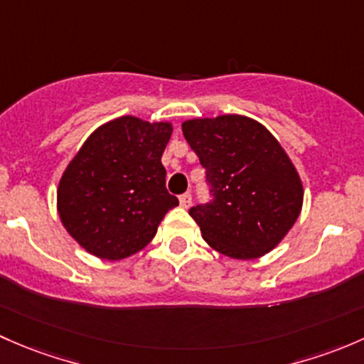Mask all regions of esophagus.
I'll return each mask as SVG.
<instances>
[{"label": "esophagus", "mask_w": 364, "mask_h": 364, "mask_svg": "<svg viewBox=\"0 0 364 364\" xmlns=\"http://www.w3.org/2000/svg\"><path fill=\"white\" fill-rule=\"evenodd\" d=\"M178 201H181L182 208H189L191 201H193V196H191V193H186V194H182L181 198H178Z\"/></svg>", "instance_id": "obj_1"}]
</instances>
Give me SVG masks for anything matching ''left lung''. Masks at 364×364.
Masks as SVG:
<instances>
[{
    "mask_svg": "<svg viewBox=\"0 0 364 364\" xmlns=\"http://www.w3.org/2000/svg\"><path fill=\"white\" fill-rule=\"evenodd\" d=\"M183 136L207 170L212 201L189 215L217 252L254 259L289 233L303 205L293 161L263 124L245 115L191 119Z\"/></svg>",
    "mask_w": 364,
    "mask_h": 364,
    "instance_id": "8db88e82",
    "label": "left lung"
}]
</instances>
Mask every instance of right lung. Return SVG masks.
Instances as JSON below:
<instances>
[{
  "label": "right lung",
  "instance_id": "right-lung-1",
  "mask_svg": "<svg viewBox=\"0 0 364 364\" xmlns=\"http://www.w3.org/2000/svg\"><path fill=\"white\" fill-rule=\"evenodd\" d=\"M170 122L133 115L100 126L66 166L58 187L63 226L89 254L119 261L140 252L178 200L161 163Z\"/></svg>",
  "mask_w": 364,
  "mask_h": 364
}]
</instances>
